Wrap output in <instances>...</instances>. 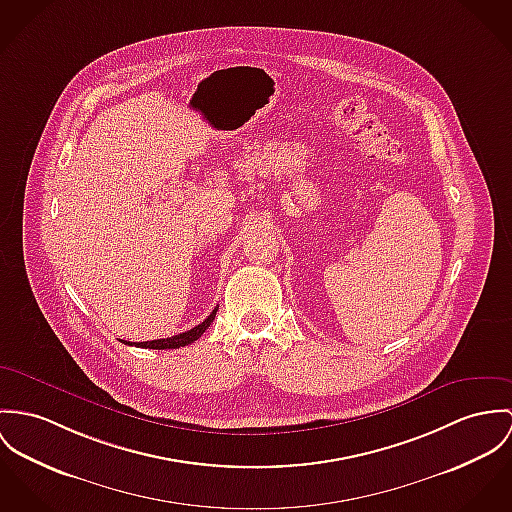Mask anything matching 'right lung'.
<instances>
[{
  "label": "right lung",
  "instance_id": "right-lung-1",
  "mask_svg": "<svg viewBox=\"0 0 512 512\" xmlns=\"http://www.w3.org/2000/svg\"><path fill=\"white\" fill-rule=\"evenodd\" d=\"M217 309L219 307H215L213 309V313L201 323V325L193 326L191 330H186V332H180V334H176V336H170V338H160V340H146V342H127V340H121V342H125V344H135L137 348H152V350H170V348H180V346H187V344H191V342H195L207 328L209 325L215 321V315H217Z\"/></svg>",
  "mask_w": 512,
  "mask_h": 512
}]
</instances>
